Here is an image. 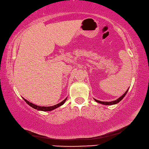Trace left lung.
I'll return each mask as SVG.
<instances>
[{
	"label": "left lung",
	"instance_id": "left-lung-1",
	"mask_svg": "<svg viewBox=\"0 0 149 149\" xmlns=\"http://www.w3.org/2000/svg\"><path fill=\"white\" fill-rule=\"evenodd\" d=\"M127 91H128V90H127L125 93L121 97H120L119 99H117V100L115 101H110V102H105V101H98L97 100H95V101H97V102L100 103H101V104H103V105H113V104H116V103H119L120 101H121L123 99V97L125 96V95L127 93Z\"/></svg>",
	"mask_w": 149,
	"mask_h": 149
}]
</instances>
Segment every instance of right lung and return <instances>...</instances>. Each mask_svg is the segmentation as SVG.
Here are the masks:
<instances>
[{"instance_id": "add662e5", "label": "right lung", "mask_w": 149, "mask_h": 149, "mask_svg": "<svg viewBox=\"0 0 149 149\" xmlns=\"http://www.w3.org/2000/svg\"><path fill=\"white\" fill-rule=\"evenodd\" d=\"M24 99V98H23ZM66 100L67 99H65L64 100H63V101H62V102H60V103H58V104L56 105H54V106H52V107H40V106H38V105H36L34 104H33V103L29 102V101H28L27 100H26L25 99H24V100L26 102V103L28 105H29L30 107H32V108L35 109H37V110H40V111H52L53 109H56L58 107H60V106H61L62 105H63V103H65V101H66Z\"/></svg>"}]
</instances>
